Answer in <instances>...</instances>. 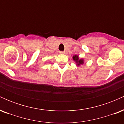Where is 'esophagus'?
I'll return each instance as SVG.
<instances>
[{"label":"esophagus","mask_w":124,"mask_h":124,"mask_svg":"<svg viewBox=\"0 0 124 124\" xmlns=\"http://www.w3.org/2000/svg\"><path fill=\"white\" fill-rule=\"evenodd\" d=\"M59 53L61 54H64L65 53V51H59Z\"/></svg>","instance_id":"obj_1"}]
</instances>
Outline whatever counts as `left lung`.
Segmentation results:
<instances>
[{"label":"left lung","mask_w":124,"mask_h":124,"mask_svg":"<svg viewBox=\"0 0 124 124\" xmlns=\"http://www.w3.org/2000/svg\"><path fill=\"white\" fill-rule=\"evenodd\" d=\"M73 61L76 62L77 66H80V65H83L84 63V60L83 59H79V56L77 55H75L73 56Z\"/></svg>","instance_id":"obj_1"}]
</instances>
